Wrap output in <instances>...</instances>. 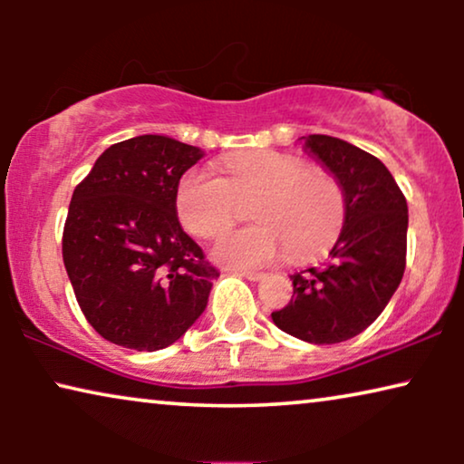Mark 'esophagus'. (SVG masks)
Masks as SVG:
<instances>
[{
  "label": "esophagus",
  "mask_w": 464,
  "mask_h": 464,
  "mask_svg": "<svg viewBox=\"0 0 464 464\" xmlns=\"http://www.w3.org/2000/svg\"><path fill=\"white\" fill-rule=\"evenodd\" d=\"M237 275L249 278V281H259V278H264V272L257 270H237Z\"/></svg>",
  "instance_id": "obj_1"
}]
</instances>
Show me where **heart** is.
Masks as SVG:
<instances>
[{
    "label": "heart",
    "instance_id": "obj_1",
    "mask_svg": "<svg viewBox=\"0 0 464 464\" xmlns=\"http://www.w3.org/2000/svg\"><path fill=\"white\" fill-rule=\"evenodd\" d=\"M221 177L192 169L175 192L177 218L188 232L213 238L251 207L257 226L230 232L215 257L232 266H266L287 251L304 262L329 249L346 221V192L332 170L275 150L245 151L219 162Z\"/></svg>",
    "mask_w": 464,
    "mask_h": 464
}]
</instances>
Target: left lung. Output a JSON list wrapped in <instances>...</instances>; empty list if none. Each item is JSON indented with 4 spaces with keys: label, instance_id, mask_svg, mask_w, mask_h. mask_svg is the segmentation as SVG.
I'll list each match as a JSON object with an SVG mask.
<instances>
[{
    "label": "left lung",
    "instance_id": "8db88e82",
    "mask_svg": "<svg viewBox=\"0 0 464 464\" xmlns=\"http://www.w3.org/2000/svg\"><path fill=\"white\" fill-rule=\"evenodd\" d=\"M302 139L344 186L346 221L321 268L291 275L294 295L272 321L310 344H338L370 327L401 283L408 202L376 156L329 135Z\"/></svg>",
    "mask_w": 464,
    "mask_h": 464
}]
</instances>
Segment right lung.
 Segmentation results:
<instances>
[{
  "label": "right lung",
  "mask_w": 464,
  "mask_h": 464,
  "mask_svg": "<svg viewBox=\"0 0 464 464\" xmlns=\"http://www.w3.org/2000/svg\"><path fill=\"white\" fill-rule=\"evenodd\" d=\"M202 158L162 135L113 143L73 189L63 262L86 321L111 344L160 351L205 313L219 276L183 232L175 192Z\"/></svg>",
  "instance_id": "obj_1"
}]
</instances>
